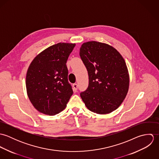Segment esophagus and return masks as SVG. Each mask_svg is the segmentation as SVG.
Segmentation results:
<instances>
[{
    "mask_svg": "<svg viewBox=\"0 0 159 159\" xmlns=\"http://www.w3.org/2000/svg\"><path fill=\"white\" fill-rule=\"evenodd\" d=\"M73 90L74 91H77V89H78V84H76V83H75V84H73Z\"/></svg>",
    "mask_w": 159,
    "mask_h": 159,
    "instance_id": "obj_1",
    "label": "esophagus"
}]
</instances>
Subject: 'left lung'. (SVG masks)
<instances>
[{"label":"left lung","instance_id":"left-lung-1","mask_svg":"<svg viewBox=\"0 0 159 159\" xmlns=\"http://www.w3.org/2000/svg\"><path fill=\"white\" fill-rule=\"evenodd\" d=\"M80 55L89 75L88 88L80 93L85 105L95 113L113 112L129 91V75L124 58L113 46L95 41L84 43Z\"/></svg>","mask_w":159,"mask_h":159}]
</instances>
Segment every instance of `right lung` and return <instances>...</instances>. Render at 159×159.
<instances>
[{
    "label": "right lung",
    "instance_id": "1",
    "mask_svg": "<svg viewBox=\"0 0 159 159\" xmlns=\"http://www.w3.org/2000/svg\"><path fill=\"white\" fill-rule=\"evenodd\" d=\"M75 43H59L39 54L27 71V95L40 113L55 115L64 110L73 92L66 63Z\"/></svg>",
    "mask_w": 159,
    "mask_h": 159
}]
</instances>
